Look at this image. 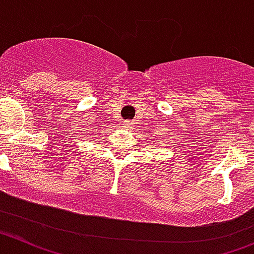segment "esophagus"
Here are the masks:
<instances>
[{
  "label": "esophagus",
  "instance_id": "1",
  "mask_svg": "<svg viewBox=\"0 0 254 254\" xmlns=\"http://www.w3.org/2000/svg\"><path fill=\"white\" fill-rule=\"evenodd\" d=\"M122 126L123 127H126V128H129V127H132V122L131 121H123Z\"/></svg>",
  "mask_w": 254,
  "mask_h": 254
}]
</instances>
